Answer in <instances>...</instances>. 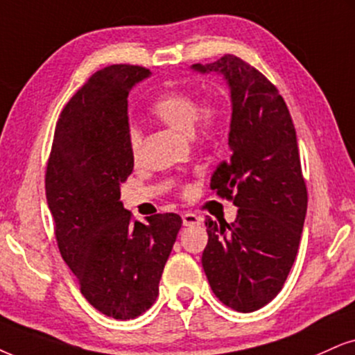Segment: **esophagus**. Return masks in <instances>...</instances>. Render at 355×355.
I'll use <instances>...</instances> for the list:
<instances>
[{"label":"esophagus","instance_id":"obj_1","mask_svg":"<svg viewBox=\"0 0 355 355\" xmlns=\"http://www.w3.org/2000/svg\"><path fill=\"white\" fill-rule=\"evenodd\" d=\"M200 220H202V218H200L199 216H196V214H191V212L182 214V224H184L186 227L199 225Z\"/></svg>","mask_w":355,"mask_h":355}]
</instances>
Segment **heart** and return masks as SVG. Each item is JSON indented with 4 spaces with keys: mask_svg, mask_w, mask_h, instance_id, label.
<instances>
[{
    "mask_svg": "<svg viewBox=\"0 0 355 355\" xmlns=\"http://www.w3.org/2000/svg\"><path fill=\"white\" fill-rule=\"evenodd\" d=\"M151 113L171 128L189 131L191 126L202 137L216 135L222 125V108L217 102L199 105L194 94L184 89L166 90L151 103ZM141 146V135L137 128L128 130V148L131 156L137 157ZM187 192V187H184Z\"/></svg>",
    "mask_w": 355,
    "mask_h": 355,
    "instance_id": "heart-1",
    "label": "heart"
}]
</instances>
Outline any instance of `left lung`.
I'll list each match as a JSON object with an SVG mask.
<instances>
[{"mask_svg": "<svg viewBox=\"0 0 355 355\" xmlns=\"http://www.w3.org/2000/svg\"><path fill=\"white\" fill-rule=\"evenodd\" d=\"M192 69L222 73L230 87V156L214 171L211 189L239 207L232 224L205 220L202 266L222 303L252 313L282 291L298 253L308 191L295 125L277 87L240 57Z\"/></svg>", "mask_w": 355, "mask_h": 355, "instance_id": "1", "label": "left lung"}]
</instances>
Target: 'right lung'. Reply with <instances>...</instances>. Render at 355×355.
Here are the masks:
<instances>
[{"instance_id":"right-lung-1","label":"right lung","mask_w":355,"mask_h":355,"mask_svg":"<svg viewBox=\"0 0 355 355\" xmlns=\"http://www.w3.org/2000/svg\"><path fill=\"white\" fill-rule=\"evenodd\" d=\"M150 69L115 64L97 71L57 120L46 169L57 247L85 300L108 318L150 309L182 218L156 214L135 220L120 200L133 171L128 94Z\"/></svg>"}]
</instances>
